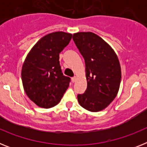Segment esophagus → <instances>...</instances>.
Wrapping results in <instances>:
<instances>
[{
  "label": "esophagus",
  "mask_w": 147,
  "mask_h": 147,
  "mask_svg": "<svg viewBox=\"0 0 147 147\" xmlns=\"http://www.w3.org/2000/svg\"><path fill=\"white\" fill-rule=\"evenodd\" d=\"M71 81H72V82H75L76 81V76H74V77L71 78Z\"/></svg>",
  "instance_id": "1"
}]
</instances>
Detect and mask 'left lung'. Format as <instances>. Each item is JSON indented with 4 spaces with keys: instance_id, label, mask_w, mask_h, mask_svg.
<instances>
[{
    "instance_id": "left-lung-1",
    "label": "left lung",
    "mask_w": 147,
    "mask_h": 147,
    "mask_svg": "<svg viewBox=\"0 0 147 147\" xmlns=\"http://www.w3.org/2000/svg\"><path fill=\"white\" fill-rule=\"evenodd\" d=\"M76 47L84 57L88 86L78 94V102L90 112L104 110L113 101L119 90L121 71L113 49L93 32L73 35Z\"/></svg>"
}]
</instances>
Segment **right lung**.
Listing matches in <instances>:
<instances>
[{
  "instance_id": "add662e5",
  "label": "right lung",
  "mask_w": 147,
  "mask_h": 147,
  "mask_svg": "<svg viewBox=\"0 0 147 147\" xmlns=\"http://www.w3.org/2000/svg\"><path fill=\"white\" fill-rule=\"evenodd\" d=\"M71 38V34L63 32L45 35L35 44L24 61L21 71L23 88L39 107H54L69 86L71 79L62 74L59 59V53Z\"/></svg>"
}]
</instances>
